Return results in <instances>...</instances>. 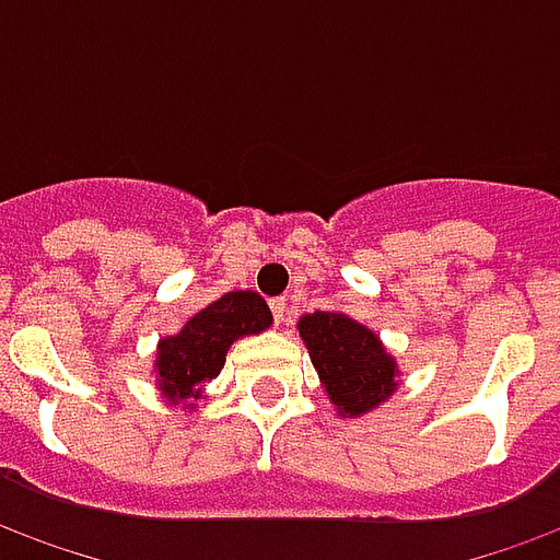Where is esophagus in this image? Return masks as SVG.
Masks as SVG:
<instances>
[{
	"mask_svg": "<svg viewBox=\"0 0 560 560\" xmlns=\"http://www.w3.org/2000/svg\"><path fill=\"white\" fill-rule=\"evenodd\" d=\"M269 308H272V320H276V327L284 324V317H288V303H284L281 296H276V300H269Z\"/></svg>",
	"mask_w": 560,
	"mask_h": 560,
	"instance_id": "esophagus-1",
	"label": "esophagus"
}]
</instances>
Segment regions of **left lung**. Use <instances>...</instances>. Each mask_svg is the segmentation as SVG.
Masks as SVG:
<instances>
[{"instance_id":"1","label":"left lung","mask_w":560,"mask_h":560,"mask_svg":"<svg viewBox=\"0 0 560 560\" xmlns=\"http://www.w3.org/2000/svg\"><path fill=\"white\" fill-rule=\"evenodd\" d=\"M308 357L339 417H363L399 387V365L375 332L341 312L300 317Z\"/></svg>"}]
</instances>
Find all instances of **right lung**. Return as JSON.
<instances>
[{
  "label": "right lung",
  "mask_w": 560,
  "mask_h": 560,
  "mask_svg": "<svg viewBox=\"0 0 560 560\" xmlns=\"http://www.w3.org/2000/svg\"><path fill=\"white\" fill-rule=\"evenodd\" d=\"M272 324L269 305L255 291H231L200 308L176 336L159 341L155 375L167 401L197 399L212 377H219L231 345L257 336Z\"/></svg>",
  "instance_id": "right-lung-1"
}]
</instances>
